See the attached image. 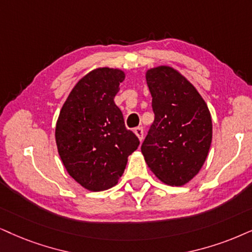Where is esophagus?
I'll use <instances>...</instances> for the list:
<instances>
[{
	"instance_id": "1",
	"label": "esophagus",
	"mask_w": 252,
	"mask_h": 252,
	"mask_svg": "<svg viewBox=\"0 0 252 252\" xmlns=\"http://www.w3.org/2000/svg\"><path fill=\"white\" fill-rule=\"evenodd\" d=\"M135 133L136 136L138 137L139 141H143V137H144V129H143V126H138V128L135 129Z\"/></svg>"
}]
</instances>
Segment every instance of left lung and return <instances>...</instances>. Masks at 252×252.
<instances>
[{"instance_id":"8db88e82","label":"left lung","mask_w":252,"mask_h":252,"mask_svg":"<svg viewBox=\"0 0 252 252\" xmlns=\"http://www.w3.org/2000/svg\"><path fill=\"white\" fill-rule=\"evenodd\" d=\"M155 121L142 144L150 170L171 186H183L201 170L212 144L208 107L196 88L170 67L158 66L145 74Z\"/></svg>"}]
</instances>
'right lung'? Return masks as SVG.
Instances as JSON below:
<instances>
[{"mask_svg": "<svg viewBox=\"0 0 252 252\" xmlns=\"http://www.w3.org/2000/svg\"><path fill=\"white\" fill-rule=\"evenodd\" d=\"M124 78L119 68L91 71L73 87L57 121L56 143L63 166L92 192L115 186L139 145L114 102Z\"/></svg>", "mask_w": 252, "mask_h": 252, "instance_id": "obj_1", "label": "right lung"}]
</instances>
